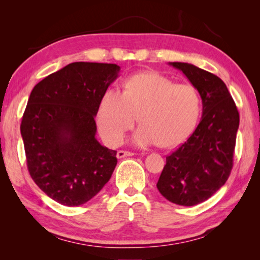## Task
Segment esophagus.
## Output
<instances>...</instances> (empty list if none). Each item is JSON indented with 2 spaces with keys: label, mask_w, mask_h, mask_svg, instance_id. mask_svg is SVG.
Segmentation results:
<instances>
[{
  "label": "esophagus",
  "mask_w": 260,
  "mask_h": 260,
  "mask_svg": "<svg viewBox=\"0 0 260 260\" xmlns=\"http://www.w3.org/2000/svg\"><path fill=\"white\" fill-rule=\"evenodd\" d=\"M134 153L131 152V151H124V150H119L117 152V158H124V157H129V156H133Z\"/></svg>",
  "instance_id": "34e87169"
}]
</instances>
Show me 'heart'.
<instances>
[{"mask_svg": "<svg viewBox=\"0 0 260 260\" xmlns=\"http://www.w3.org/2000/svg\"><path fill=\"white\" fill-rule=\"evenodd\" d=\"M201 114V96L193 86L175 83L159 73L129 77L124 91L108 89L100 101L98 127L105 142L118 146L134 126L135 146L144 148L160 143L173 147L191 133Z\"/></svg>", "mask_w": 260, "mask_h": 260, "instance_id": "1", "label": "heart"}]
</instances>
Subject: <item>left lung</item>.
<instances>
[{
  "label": "left lung",
  "mask_w": 260,
  "mask_h": 260,
  "mask_svg": "<svg viewBox=\"0 0 260 260\" xmlns=\"http://www.w3.org/2000/svg\"><path fill=\"white\" fill-rule=\"evenodd\" d=\"M169 64L199 90L203 113L190 138L166 157L157 188L167 201L192 206L210 199L230 177L240 114L219 77L192 64Z\"/></svg>",
  "instance_id": "8db88e82"
}]
</instances>
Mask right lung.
Listing matches in <instances>:
<instances>
[{
  "mask_svg": "<svg viewBox=\"0 0 260 260\" xmlns=\"http://www.w3.org/2000/svg\"><path fill=\"white\" fill-rule=\"evenodd\" d=\"M117 64L76 61L35 85L21 119L26 161L41 190L67 206L101 191L117 165V151L96 140L100 101L116 80Z\"/></svg>",
  "mask_w": 260,
  "mask_h": 260,
  "instance_id": "obj_1",
  "label": "right lung"
}]
</instances>
